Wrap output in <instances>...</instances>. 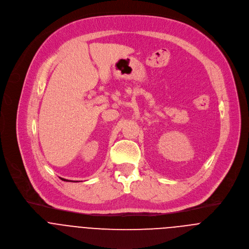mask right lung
Returning a JSON list of instances; mask_svg holds the SVG:
<instances>
[{"instance_id":"obj_1","label":"right lung","mask_w":249,"mask_h":249,"mask_svg":"<svg viewBox=\"0 0 249 249\" xmlns=\"http://www.w3.org/2000/svg\"><path fill=\"white\" fill-rule=\"evenodd\" d=\"M62 180H64V181H70V180H68V179H65V178H60ZM73 182V181H72Z\"/></svg>"}]
</instances>
